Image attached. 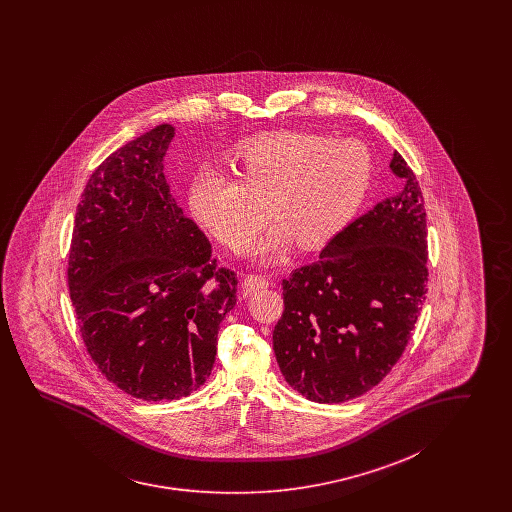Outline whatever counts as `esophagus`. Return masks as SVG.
I'll list each match as a JSON object with an SVG mask.
<instances>
[{
  "label": "esophagus",
  "mask_w": 512,
  "mask_h": 512,
  "mask_svg": "<svg viewBox=\"0 0 512 512\" xmlns=\"http://www.w3.org/2000/svg\"><path fill=\"white\" fill-rule=\"evenodd\" d=\"M268 285H270V281L263 274H249L242 283V293H244V296H251L253 293L261 291V289H266Z\"/></svg>",
  "instance_id": "1"
}]
</instances>
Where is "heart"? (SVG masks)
I'll return each mask as SVG.
<instances>
[{
    "mask_svg": "<svg viewBox=\"0 0 512 512\" xmlns=\"http://www.w3.org/2000/svg\"><path fill=\"white\" fill-rule=\"evenodd\" d=\"M242 180L201 169L189 186L195 217L225 248L240 251L268 219H279L251 248L272 261L291 240L319 248L340 234L357 214L372 182V155L355 139L279 131L249 139L236 150Z\"/></svg>",
    "mask_w": 512,
    "mask_h": 512,
    "instance_id": "b5f03b06",
    "label": "heart"
}]
</instances>
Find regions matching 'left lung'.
<instances>
[{
	"label": "left lung",
	"mask_w": 512,
	"mask_h": 512,
	"mask_svg": "<svg viewBox=\"0 0 512 512\" xmlns=\"http://www.w3.org/2000/svg\"><path fill=\"white\" fill-rule=\"evenodd\" d=\"M390 169L402 191L283 279L274 353L285 381L311 402H347L379 385L402 357L426 300L424 199L398 152Z\"/></svg>",
	"instance_id": "left-lung-1"
}]
</instances>
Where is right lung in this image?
Instances as JSON below:
<instances>
[{"mask_svg": "<svg viewBox=\"0 0 512 512\" xmlns=\"http://www.w3.org/2000/svg\"><path fill=\"white\" fill-rule=\"evenodd\" d=\"M174 127L109 155L78 202L67 281L84 345L125 394L171 402L214 368L217 332L236 304V274L165 180Z\"/></svg>", "mask_w": 512, "mask_h": 512, "instance_id": "right-lung-1", "label": "right lung"}]
</instances>
